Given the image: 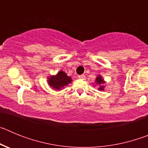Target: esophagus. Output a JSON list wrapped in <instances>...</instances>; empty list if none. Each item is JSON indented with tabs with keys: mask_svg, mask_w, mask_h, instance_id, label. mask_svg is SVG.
<instances>
[{
	"mask_svg": "<svg viewBox=\"0 0 148 148\" xmlns=\"http://www.w3.org/2000/svg\"><path fill=\"white\" fill-rule=\"evenodd\" d=\"M78 78H82V79H84V78H85V75H78Z\"/></svg>",
	"mask_w": 148,
	"mask_h": 148,
	"instance_id": "34e87169",
	"label": "esophagus"
}]
</instances>
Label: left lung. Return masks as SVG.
<instances>
[{
	"label": "left lung",
	"mask_w": 148,
	"mask_h": 148,
	"mask_svg": "<svg viewBox=\"0 0 148 148\" xmlns=\"http://www.w3.org/2000/svg\"><path fill=\"white\" fill-rule=\"evenodd\" d=\"M95 82H96V84H98L101 85L100 88H99V90H104V87H103V86H102V84L104 83V80H103L102 78H101V77L100 75H99V76H98L97 78H96V79H95Z\"/></svg>",
	"instance_id": "8db88e82"
}]
</instances>
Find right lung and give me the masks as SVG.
Returning a JSON list of instances; mask_svg holds the SVG:
<instances>
[{
    "mask_svg": "<svg viewBox=\"0 0 148 148\" xmlns=\"http://www.w3.org/2000/svg\"><path fill=\"white\" fill-rule=\"evenodd\" d=\"M49 84L56 90H61V88L66 86L72 82L70 77L67 76L65 73L60 71L56 76H51L49 78Z\"/></svg>",
    "mask_w": 148,
    "mask_h": 148,
    "instance_id": "1",
    "label": "right lung"
}]
</instances>
